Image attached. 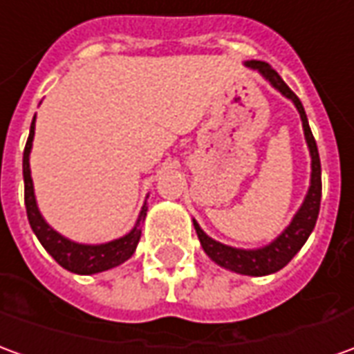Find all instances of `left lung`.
Segmentation results:
<instances>
[{
	"label": "left lung",
	"mask_w": 354,
	"mask_h": 354,
	"mask_svg": "<svg viewBox=\"0 0 354 354\" xmlns=\"http://www.w3.org/2000/svg\"><path fill=\"white\" fill-rule=\"evenodd\" d=\"M247 66L257 68L263 74L264 78L276 88L280 90L286 97L295 103L301 120H303V130H305L306 143L310 149V157H313V176H310V187L308 194L303 203V207L299 209L295 218L291 220L286 232L281 234L276 241H272L270 245L263 247V249H254V251H243V249H234V247L222 245L218 241H214L207 236L199 224L194 222L197 237L201 241L205 253L211 257L212 261L224 268L237 272V274H245V276H266V274H274V272L281 270L286 264L299 253V249L305 245V241L310 236V232L315 230L316 218L320 212V199H322V169H320V155H318V147H316V140L310 126L306 120L305 109L299 97L289 90V86L280 78V74L276 73L268 63L263 61H249Z\"/></svg>",
	"instance_id": "8db88e82"
}]
</instances>
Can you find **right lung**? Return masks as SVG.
<instances>
[{
	"instance_id": "1",
	"label": "right lung",
	"mask_w": 354,
	"mask_h": 354,
	"mask_svg": "<svg viewBox=\"0 0 354 354\" xmlns=\"http://www.w3.org/2000/svg\"><path fill=\"white\" fill-rule=\"evenodd\" d=\"M36 118V117H34ZM32 140H34V120L30 126V134L24 145V155H22V176H24V205H26V214H28V222H30L34 234L39 239V243L48 251L57 263L63 268L76 274H97V272L115 268L118 264L128 261L136 251V245L140 241L142 230H140V222L145 216V207L142 209V214L138 218L136 228L128 234V236L115 239L111 243H103V245H80L68 241L66 237L57 234L55 230L49 228L48 222L41 218L38 211V205L34 199V187H32L30 178V157Z\"/></svg>"
}]
</instances>
